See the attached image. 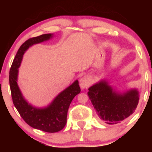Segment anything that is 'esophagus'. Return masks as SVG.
<instances>
[{
  "mask_svg": "<svg viewBox=\"0 0 152 152\" xmlns=\"http://www.w3.org/2000/svg\"><path fill=\"white\" fill-rule=\"evenodd\" d=\"M91 82L90 79L88 76H83V77L81 78V79L79 80V85L80 87L81 88V89H85L87 87L90 85Z\"/></svg>",
  "mask_w": 152,
  "mask_h": 152,
  "instance_id": "obj_1",
  "label": "esophagus"
}]
</instances>
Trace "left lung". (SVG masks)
<instances>
[{
	"label": "left lung",
	"mask_w": 152,
	"mask_h": 152,
	"mask_svg": "<svg viewBox=\"0 0 152 152\" xmlns=\"http://www.w3.org/2000/svg\"><path fill=\"white\" fill-rule=\"evenodd\" d=\"M88 96L99 118L108 124H118L128 118L139 101L137 88L119 91L105 78L88 88Z\"/></svg>",
	"instance_id": "8db88e82"
}]
</instances>
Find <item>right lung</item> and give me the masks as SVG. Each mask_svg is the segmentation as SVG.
I'll list each match as a JSON object with an SVG mask.
<instances>
[{
	"instance_id": "1",
	"label": "right lung",
	"mask_w": 152,
	"mask_h": 152,
	"mask_svg": "<svg viewBox=\"0 0 152 152\" xmlns=\"http://www.w3.org/2000/svg\"><path fill=\"white\" fill-rule=\"evenodd\" d=\"M53 37V34H47L26 41L17 52L9 73L12 99L20 116L33 128L49 133L58 132L65 126L69 106L74 97L81 92L78 81L76 80L61 91L49 104L37 107L30 104L23 95L18 85V69L26 50L34 45L48 41Z\"/></svg>"
}]
</instances>
